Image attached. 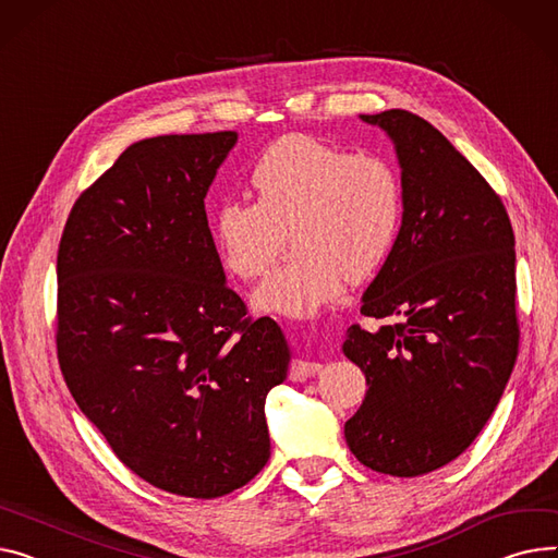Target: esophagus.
I'll return each mask as SVG.
<instances>
[{"mask_svg": "<svg viewBox=\"0 0 558 558\" xmlns=\"http://www.w3.org/2000/svg\"><path fill=\"white\" fill-rule=\"evenodd\" d=\"M320 363L316 361H293L291 367H289V379L291 381H305V379H312L314 375L320 373Z\"/></svg>", "mask_w": 558, "mask_h": 558, "instance_id": "esophagus-1", "label": "esophagus"}]
</instances>
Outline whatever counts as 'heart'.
<instances>
[{
	"label": "heart",
	"mask_w": 558,
	"mask_h": 558,
	"mask_svg": "<svg viewBox=\"0 0 558 558\" xmlns=\"http://www.w3.org/2000/svg\"><path fill=\"white\" fill-rule=\"evenodd\" d=\"M253 204L225 202L210 219L221 269L263 276L291 235L293 257L255 289V307L307 316L337 299L345 276L373 274L401 221V183L375 155H348L318 138L276 141L251 170Z\"/></svg>",
	"instance_id": "b5f03b06"
}]
</instances>
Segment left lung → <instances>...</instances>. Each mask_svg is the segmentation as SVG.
I'll return each instance as SVG.
<instances>
[{
	"instance_id": "8db88e82",
	"label": "left lung",
	"mask_w": 558,
	"mask_h": 558,
	"mask_svg": "<svg viewBox=\"0 0 558 558\" xmlns=\"http://www.w3.org/2000/svg\"><path fill=\"white\" fill-rule=\"evenodd\" d=\"M401 168V227L343 354L367 390L345 441L373 471L413 477L456 460L485 428L518 354L515 251L492 185L428 121L361 114Z\"/></svg>"
}]
</instances>
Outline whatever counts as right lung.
Listing matches in <instances>:
<instances>
[{"label":"right lung","mask_w":558,"mask_h":558,"mask_svg":"<svg viewBox=\"0 0 558 558\" xmlns=\"http://www.w3.org/2000/svg\"><path fill=\"white\" fill-rule=\"evenodd\" d=\"M238 132L132 143L73 204L58 248V361L83 415L150 485L244 487L269 460L280 325L227 287L206 193Z\"/></svg>","instance_id":"add662e5"}]
</instances>
